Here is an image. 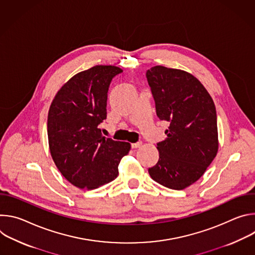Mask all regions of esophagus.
<instances>
[{
    "label": "esophagus",
    "instance_id": "34e87169",
    "mask_svg": "<svg viewBox=\"0 0 255 255\" xmlns=\"http://www.w3.org/2000/svg\"><path fill=\"white\" fill-rule=\"evenodd\" d=\"M141 144H142L141 141H138V142H136V143H132V144H131V147H132V148H138V147L141 146Z\"/></svg>",
    "mask_w": 255,
    "mask_h": 255
}]
</instances>
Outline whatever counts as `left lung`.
Instances as JSON below:
<instances>
[{
	"label": "left lung",
	"instance_id": "1",
	"mask_svg": "<svg viewBox=\"0 0 255 255\" xmlns=\"http://www.w3.org/2000/svg\"><path fill=\"white\" fill-rule=\"evenodd\" d=\"M146 78L157 117L169 123L166 139L157 143L159 159L148 172L168 189L184 190L204 174L217 154L215 104L187 71L156 65Z\"/></svg>",
	"mask_w": 255,
	"mask_h": 255
}]
</instances>
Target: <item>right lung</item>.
<instances>
[{"mask_svg":"<svg viewBox=\"0 0 255 255\" xmlns=\"http://www.w3.org/2000/svg\"><path fill=\"white\" fill-rule=\"evenodd\" d=\"M113 65H96L72 77L53 99L47 119L50 153L61 174L80 189L94 190L118 176L128 142L105 138L108 92L122 74Z\"/></svg>","mask_w":255,"mask_h":255,"instance_id":"1","label":"right lung"}]
</instances>
